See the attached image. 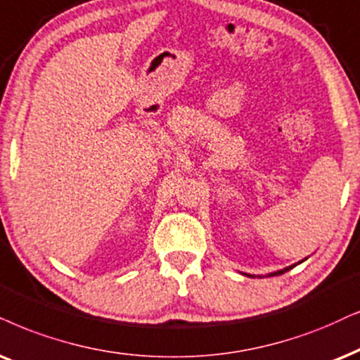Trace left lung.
<instances>
[{"instance_id":"8db88e82","label":"left lung","mask_w":360,"mask_h":360,"mask_svg":"<svg viewBox=\"0 0 360 360\" xmlns=\"http://www.w3.org/2000/svg\"><path fill=\"white\" fill-rule=\"evenodd\" d=\"M289 269H292V266L290 267H285V269H282V271H277V272H274V274H271V276H281V274H284L285 271H289Z\"/></svg>"}]
</instances>
